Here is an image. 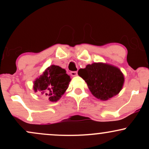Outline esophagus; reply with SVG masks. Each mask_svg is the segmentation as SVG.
Segmentation results:
<instances>
[{
    "mask_svg": "<svg viewBox=\"0 0 149 149\" xmlns=\"http://www.w3.org/2000/svg\"><path fill=\"white\" fill-rule=\"evenodd\" d=\"M70 75H71V76H76L77 75H78V72H77V71H71V72H70Z\"/></svg>",
    "mask_w": 149,
    "mask_h": 149,
    "instance_id": "esophagus-1",
    "label": "esophagus"
}]
</instances>
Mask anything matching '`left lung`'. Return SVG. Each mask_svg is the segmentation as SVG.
<instances>
[{"instance_id":"8db88e82","label":"left lung","mask_w":149,"mask_h":149,"mask_svg":"<svg viewBox=\"0 0 149 149\" xmlns=\"http://www.w3.org/2000/svg\"><path fill=\"white\" fill-rule=\"evenodd\" d=\"M78 73L92 95L101 100H108L118 94L124 83L123 75L118 68L102 63L87 65Z\"/></svg>"}]
</instances>
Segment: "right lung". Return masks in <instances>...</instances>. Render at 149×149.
<instances>
[{
	"instance_id": "obj_1",
	"label": "right lung",
	"mask_w": 149,
	"mask_h": 149,
	"mask_svg": "<svg viewBox=\"0 0 149 149\" xmlns=\"http://www.w3.org/2000/svg\"><path fill=\"white\" fill-rule=\"evenodd\" d=\"M70 80V76L66 74L64 69L52 65L36 80L33 89L35 92L48 95L51 102H57L68 88Z\"/></svg>"
}]
</instances>
